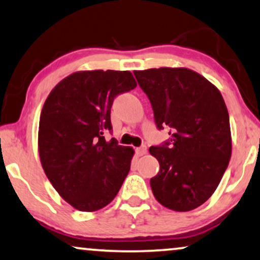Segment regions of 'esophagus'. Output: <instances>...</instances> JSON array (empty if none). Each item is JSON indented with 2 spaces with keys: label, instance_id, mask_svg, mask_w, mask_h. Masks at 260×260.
I'll return each mask as SVG.
<instances>
[{
  "label": "esophagus",
  "instance_id": "obj_1",
  "mask_svg": "<svg viewBox=\"0 0 260 260\" xmlns=\"http://www.w3.org/2000/svg\"><path fill=\"white\" fill-rule=\"evenodd\" d=\"M136 151H137V154H138V155H144V154H146V152H147V147H146V146L138 147Z\"/></svg>",
  "mask_w": 260,
  "mask_h": 260
}]
</instances>
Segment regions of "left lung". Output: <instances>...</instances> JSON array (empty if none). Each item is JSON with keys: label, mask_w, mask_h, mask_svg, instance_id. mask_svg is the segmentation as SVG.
I'll list each match as a JSON object with an SVG mask.
<instances>
[{"label": "left lung", "mask_w": 260, "mask_h": 260, "mask_svg": "<svg viewBox=\"0 0 260 260\" xmlns=\"http://www.w3.org/2000/svg\"><path fill=\"white\" fill-rule=\"evenodd\" d=\"M134 75L150 100L157 127L171 128V144L150 147L160 168L150 181L152 192L175 212L195 209L215 191L232 155L230 115L222 95L186 68L136 70Z\"/></svg>", "instance_id": "8db88e82"}]
</instances>
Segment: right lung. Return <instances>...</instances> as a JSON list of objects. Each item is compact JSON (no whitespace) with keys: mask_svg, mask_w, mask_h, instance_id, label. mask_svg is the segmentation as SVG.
<instances>
[{"mask_svg":"<svg viewBox=\"0 0 260 260\" xmlns=\"http://www.w3.org/2000/svg\"><path fill=\"white\" fill-rule=\"evenodd\" d=\"M137 86L132 72L77 71L52 89L40 114L38 150L57 192L81 212L109 205L131 169L133 147L106 141L110 108L121 92Z\"/></svg>","mask_w":260,"mask_h":260,"instance_id":"right-lung-1","label":"right lung"}]
</instances>
